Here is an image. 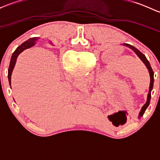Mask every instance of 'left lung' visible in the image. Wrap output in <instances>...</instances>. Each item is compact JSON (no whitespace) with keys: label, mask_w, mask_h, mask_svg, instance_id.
<instances>
[{"label":"left lung","mask_w":160,"mask_h":160,"mask_svg":"<svg viewBox=\"0 0 160 160\" xmlns=\"http://www.w3.org/2000/svg\"><path fill=\"white\" fill-rule=\"evenodd\" d=\"M125 46H128V47H129L132 49V50H134V52H135V53H136L137 55H138V57L141 59V60L143 62L145 63V65L146 66V67H147L148 70H149V75H150V85H149V93H148V97H147V101H146V104L143 105V107L141 109V111H140L139 113V115H138V118H141L142 117L143 114L145 113V111L146 110V108H147L148 107H149V102H150V99H151V91L152 90L153 88V83H154V72H153L151 68V66H150V63L148 61V59H146V56L145 55H143L142 53L141 52L139 51L138 49H137L136 48L134 47L133 46H132V45H129V44H124Z\"/></svg>","instance_id":"1"}]
</instances>
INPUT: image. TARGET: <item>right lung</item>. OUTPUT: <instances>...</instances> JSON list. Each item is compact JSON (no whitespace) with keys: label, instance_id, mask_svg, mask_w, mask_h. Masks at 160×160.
<instances>
[{"label":"right lung","instance_id":"obj_1","mask_svg":"<svg viewBox=\"0 0 160 160\" xmlns=\"http://www.w3.org/2000/svg\"><path fill=\"white\" fill-rule=\"evenodd\" d=\"M36 40H37V38H29V39L27 40L26 42L22 43L20 46H18V47L15 49V51L13 52L12 56H11V58L10 66H9V69H8V81H9V83H10V85H11V73H12V71L14 70V65H15L17 57L18 56V55L22 52L24 51V50L33 46L34 45H35V42Z\"/></svg>","mask_w":160,"mask_h":160}]
</instances>
